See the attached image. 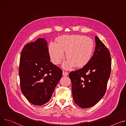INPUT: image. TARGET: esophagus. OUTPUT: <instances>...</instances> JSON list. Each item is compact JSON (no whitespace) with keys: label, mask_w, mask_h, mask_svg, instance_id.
<instances>
[{"label":"esophagus","mask_w":126,"mask_h":126,"mask_svg":"<svg viewBox=\"0 0 126 126\" xmlns=\"http://www.w3.org/2000/svg\"><path fill=\"white\" fill-rule=\"evenodd\" d=\"M68 75V73L66 72H65V71H63V75L64 76H67V75Z\"/></svg>","instance_id":"34e87169"}]
</instances>
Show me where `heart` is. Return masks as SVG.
<instances>
[{
	"instance_id": "1",
	"label": "heart",
	"mask_w": 126,
	"mask_h": 126,
	"mask_svg": "<svg viewBox=\"0 0 126 126\" xmlns=\"http://www.w3.org/2000/svg\"><path fill=\"white\" fill-rule=\"evenodd\" d=\"M94 50L93 40L86 36L80 35H63L57 40V44L51 42L48 47L49 57L55 64H60L66 52L67 60L63 66L68 69L75 65L83 67L91 61Z\"/></svg>"
}]
</instances>
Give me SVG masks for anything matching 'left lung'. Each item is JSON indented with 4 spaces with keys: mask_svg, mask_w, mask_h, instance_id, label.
I'll use <instances>...</instances> for the list:
<instances>
[{
    "mask_svg": "<svg viewBox=\"0 0 126 126\" xmlns=\"http://www.w3.org/2000/svg\"><path fill=\"white\" fill-rule=\"evenodd\" d=\"M95 47L90 62L82 68L69 74L75 103L86 109L95 105L105 95L110 75V52L95 36Z\"/></svg>",
    "mask_w": 126,
    "mask_h": 126,
    "instance_id": "obj_1",
    "label": "left lung"
}]
</instances>
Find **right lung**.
Segmentation results:
<instances>
[{"mask_svg":"<svg viewBox=\"0 0 126 126\" xmlns=\"http://www.w3.org/2000/svg\"><path fill=\"white\" fill-rule=\"evenodd\" d=\"M63 71L50 62L47 43L38 38L24 46L20 58V89L33 105L41 106L50 99Z\"/></svg>","mask_w":126,"mask_h":126,"instance_id":"right-lung-1","label":"right lung"}]
</instances>
